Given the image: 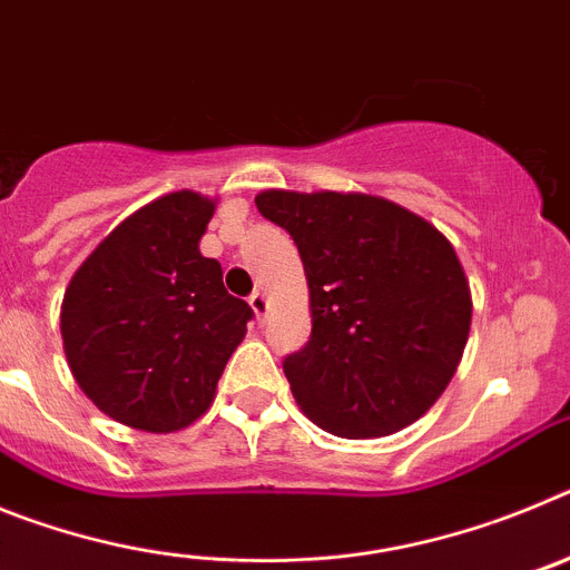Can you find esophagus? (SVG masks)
Wrapping results in <instances>:
<instances>
[{
  "label": "esophagus",
  "instance_id": "esophagus-1",
  "mask_svg": "<svg viewBox=\"0 0 570 570\" xmlns=\"http://www.w3.org/2000/svg\"><path fill=\"white\" fill-rule=\"evenodd\" d=\"M248 302H250V311H254L256 314V320H265V314H268V299H265V294H259V291H256V294H250L248 296Z\"/></svg>",
  "mask_w": 570,
  "mask_h": 570
}]
</instances>
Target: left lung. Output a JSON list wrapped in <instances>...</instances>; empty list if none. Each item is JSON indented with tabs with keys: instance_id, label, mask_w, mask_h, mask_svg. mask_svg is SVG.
<instances>
[{
	"instance_id": "obj_1",
	"label": "left lung",
	"mask_w": 570,
	"mask_h": 570,
	"mask_svg": "<svg viewBox=\"0 0 570 570\" xmlns=\"http://www.w3.org/2000/svg\"><path fill=\"white\" fill-rule=\"evenodd\" d=\"M311 294V340L282 367L302 414L347 440L387 436L440 400L465 351L471 288L454 245L371 194L262 190Z\"/></svg>"
}]
</instances>
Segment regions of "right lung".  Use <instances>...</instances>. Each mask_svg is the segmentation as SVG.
<instances>
[{"instance_id":"add662e5","label":"right lung","mask_w":570,"mask_h":570,"mask_svg":"<svg viewBox=\"0 0 570 570\" xmlns=\"http://www.w3.org/2000/svg\"><path fill=\"white\" fill-rule=\"evenodd\" d=\"M214 199L176 190L130 214L79 265L62 299L70 374L122 425L170 434L214 402L254 311L199 254Z\"/></svg>"}]
</instances>
